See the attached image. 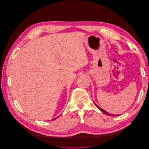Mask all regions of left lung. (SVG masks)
Wrapping results in <instances>:
<instances>
[{
  "mask_svg": "<svg viewBox=\"0 0 149 149\" xmlns=\"http://www.w3.org/2000/svg\"><path fill=\"white\" fill-rule=\"evenodd\" d=\"M94 104H95V105H96V107H97L98 108V109H100V110L101 111H102V112H104V114H107V115H108V116H117V115H112V114H109V112H106V111H104V109H101V107H99V106H98L97 105H96L95 103H94Z\"/></svg>",
  "mask_w": 149,
  "mask_h": 149,
  "instance_id": "obj_1",
  "label": "left lung"
}]
</instances>
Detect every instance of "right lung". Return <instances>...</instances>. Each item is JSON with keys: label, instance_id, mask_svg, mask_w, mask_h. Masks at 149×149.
Listing matches in <instances>:
<instances>
[{"label": "right lung", "instance_id": "right-lung-1", "mask_svg": "<svg viewBox=\"0 0 149 149\" xmlns=\"http://www.w3.org/2000/svg\"><path fill=\"white\" fill-rule=\"evenodd\" d=\"M56 118H55V119H53V120H55V119H56Z\"/></svg>", "mask_w": 149, "mask_h": 149}]
</instances>
